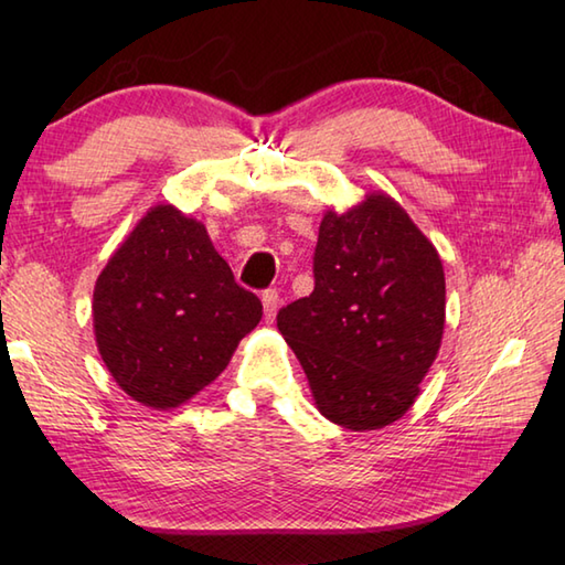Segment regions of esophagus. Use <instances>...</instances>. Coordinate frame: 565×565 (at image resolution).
I'll return each mask as SVG.
<instances>
[{
  "mask_svg": "<svg viewBox=\"0 0 565 565\" xmlns=\"http://www.w3.org/2000/svg\"><path fill=\"white\" fill-rule=\"evenodd\" d=\"M262 306H264V318H267V322L274 320L276 316V308H279V291L276 289H267L262 294Z\"/></svg>",
  "mask_w": 565,
  "mask_h": 565,
  "instance_id": "34e87169",
  "label": "esophagus"
}]
</instances>
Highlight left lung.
Returning a JSON list of instances; mask_svg holds the SVG:
<instances>
[{"label": "left lung", "mask_w": 565, "mask_h": 565, "mask_svg": "<svg viewBox=\"0 0 565 565\" xmlns=\"http://www.w3.org/2000/svg\"><path fill=\"white\" fill-rule=\"evenodd\" d=\"M316 289L276 316L316 407L344 429H381L411 411L444 334L439 252L383 191L328 211Z\"/></svg>", "instance_id": "obj_1"}]
</instances>
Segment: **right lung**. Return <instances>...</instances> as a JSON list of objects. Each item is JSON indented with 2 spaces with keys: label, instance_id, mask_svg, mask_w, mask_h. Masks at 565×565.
I'll use <instances>...</instances> for the list:
<instances>
[{
  "label": "right lung",
  "instance_id": "1",
  "mask_svg": "<svg viewBox=\"0 0 565 565\" xmlns=\"http://www.w3.org/2000/svg\"><path fill=\"white\" fill-rule=\"evenodd\" d=\"M92 316L121 391L152 411H172L221 376L262 320V303L235 284L206 225L158 203L106 262Z\"/></svg>",
  "mask_w": 565,
  "mask_h": 565
}]
</instances>
